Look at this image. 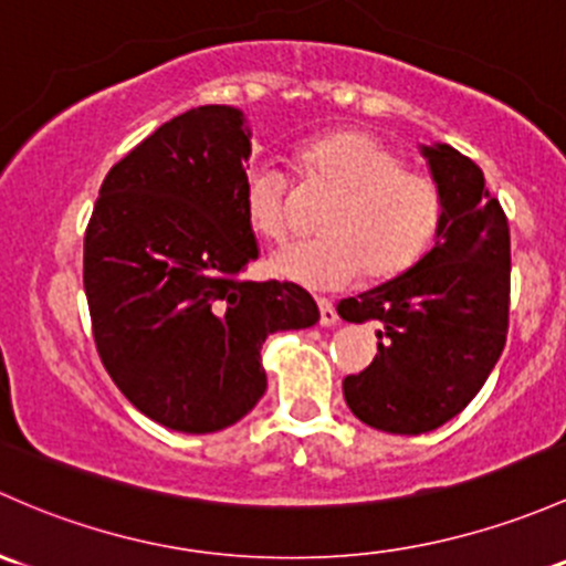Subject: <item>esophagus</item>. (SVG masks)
<instances>
[{
    "label": "esophagus",
    "mask_w": 566,
    "mask_h": 566,
    "mask_svg": "<svg viewBox=\"0 0 566 566\" xmlns=\"http://www.w3.org/2000/svg\"><path fill=\"white\" fill-rule=\"evenodd\" d=\"M317 306H319V323H323V325H336L338 323L336 308H333V303L328 298H317Z\"/></svg>",
    "instance_id": "obj_1"
}]
</instances>
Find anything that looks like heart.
Instances as JSON below:
<instances>
[{"instance_id":"1","label":"heart","mask_w":566,"mask_h":566,"mask_svg":"<svg viewBox=\"0 0 566 566\" xmlns=\"http://www.w3.org/2000/svg\"><path fill=\"white\" fill-rule=\"evenodd\" d=\"M303 184L336 195L323 238L279 249L271 268L312 290H338L366 273L392 279L428 252L444 213L442 189L423 170L403 168L396 148L360 129L323 135L298 148ZM249 230L265 241L287 235V187L273 165L254 163L241 178Z\"/></svg>"}]
</instances>
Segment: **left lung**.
Returning a JSON list of instances; mask_svg holds the SVG:
<instances>
[{
  "label": "left lung",
  "mask_w": 566,
  "mask_h": 566,
  "mask_svg": "<svg viewBox=\"0 0 566 566\" xmlns=\"http://www.w3.org/2000/svg\"><path fill=\"white\" fill-rule=\"evenodd\" d=\"M423 157L444 200L433 249L338 303L347 323L379 325L377 355L344 379V398L355 418L388 433H426L455 418L507 342V217L472 159L448 143L423 146Z\"/></svg>",
  "instance_id": "1"
}]
</instances>
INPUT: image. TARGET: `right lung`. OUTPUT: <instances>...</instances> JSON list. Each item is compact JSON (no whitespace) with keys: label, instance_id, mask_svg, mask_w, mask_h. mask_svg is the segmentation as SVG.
<instances>
[{"label":"right lung","instance_id":"add662e5","mask_svg":"<svg viewBox=\"0 0 566 566\" xmlns=\"http://www.w3.org/2000/svg\"><path fill=\"white\" fill-rule=\"evenodd\" d=\"M252 154L243 113L200 105L118 159L83 238V290L105 371L159 426L211 433L265 392V336L319 319L293 282H247Z\"/></svg>","mask_w":566,"mask_h":566}]
</instances>
